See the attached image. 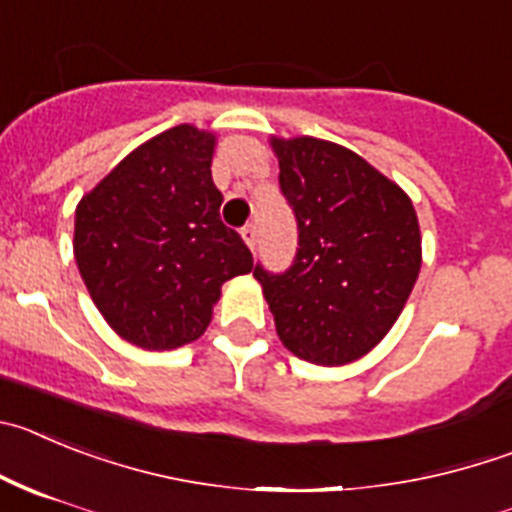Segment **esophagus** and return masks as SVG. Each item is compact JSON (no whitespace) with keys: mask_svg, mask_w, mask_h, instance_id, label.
<instances>
[{"mask_svg":"<svg viewBox=\"0 0 512 512\" xmlns=\"http://www.w3.org/2000/svg\"><path fill=\"white\" fill-rule=\"evenodd\" d=\"M241 236H243V241H246V246L251 248V251H256V241H259V231H256V225L253 223L243 225Z\"/></svg>","mask_w":512,"mask_h":512,"instance_id":"1","label":"esophagus"}]
</instances>
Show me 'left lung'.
I'll return each instance as SVG.
<instances>
[{"label":"left lung","instance_id":"obj_1","mask_svg":"<svg viewBox=\"0 0 512 512\" xmlns=\"http://www.w3.org/2000/svg\"><path fill=\"white\" fill-rule=\"evenodd\" d=\"M281 195L297 218L287 271L256 264L279 340L297 358L345 365L386 337L421 269L409 195L340 144L274 139Z\"/></svg>","mask_w":512,"mask_h":512}]
</instances>
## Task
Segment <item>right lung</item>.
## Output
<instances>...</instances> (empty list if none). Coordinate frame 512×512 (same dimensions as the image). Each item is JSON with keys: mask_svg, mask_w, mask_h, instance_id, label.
Segmentation results:
<instances>
[{"mask_svg": "<svg viewBox=\"0 0 512 512\" xmlns=\"http://www.w3.org/2000/svg\"><path fill=\"white\" fill-rule=\"evenodd\" d=\"M213 147L195 126L162 131L75 208L78 271L106 322L137 348L198 340L223 281L253 269L243 238L220 220Z\"/></svg>", "mask_w": 512, "mask_h": 512, "instance_id": "add662e5", "label": "right lung"}]
</instances>
